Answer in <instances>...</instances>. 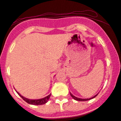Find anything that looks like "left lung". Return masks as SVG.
I'll use <instances>...</instances> for the list:
<instances>
[{"label":"left lung","instance_id":"8db88e82","mask_svg":"<svg viewBox=\"0 0 121 121\" xmlns=\"http://www.w3.org/2000/svg\"><path fill=\"white\" fill-rule=\"evenodd\" d=\"M98 94H96V95H95V96H93V97H92V98H87V99H82V98H79L76 97V96H74V95H73L72 94H71V93L70 92V95H71V96H72V97L73 98V99H75V100H78V101H87V100H90V99H93V98H94L96 97V96L98 95Z\"/></svg>","mask_w":121,"mask_h":121}]
</instances>
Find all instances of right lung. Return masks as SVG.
<instances>
[{"label":"right lung","mask_w":121,"mask_h":121,"mask_svg":"<svg viewBox=\"0 0 121 121\" xmlns=\"http://www.w3.org/2000/svg\"><path fill=\"white\" fill-rule=\"evenodd\" d=\"M15 91H16V92H17V94H18V95H19V96H21V97L22 98L25 102H27V103H29V104H33V105H41V104H45V103H47L48 101V100L49 99V98H50V95H51V94H50L49 95H48L47 96H46V97H45L43 98H42V99H28V98L24 97V96H22V95H21V94H20L17 91V90H15Z\"/></svg>","instance_id":"1"}]
</instances>
